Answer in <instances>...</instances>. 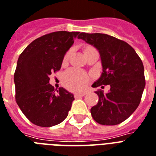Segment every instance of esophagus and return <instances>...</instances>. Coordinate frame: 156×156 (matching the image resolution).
I'll return each instance as SVG.
<instances>
[{
	"label": "esophagus",
	"mask_w": 156,
	"mask_h": 156,
	"mask_svg": "<svg viewBox=\"0 0 156 156\" xmlns=\"http://www.w3.org/2000/svg\"><path fill=\"white\" fill-rule=\"evenodd\" d=\"M85 95H86L85 92H82V93H75L74 94V97H75V98H78V97H84Z\"/></svg>",
	"instance_id": "obj_1"
}]
</instances>
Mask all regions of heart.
Wrapping results in <instances>:
<instances>
[{
	"mask_svg": "<svg viewBox=\"0 0 156 156\" xmlns=\"http://www.w3.org/2000/svg\"><path fill=\"white\" fill-rule=\"evenodd\" d=\"M88 48H91V47H88ZM69 54L70 51L65 54L64 57V62L67 61ZM62 80L64 85L68 89H69L71 91H79L85 89L87 85L88 84L89 76L82 70L75 69V68H71L66 70L65 73L63 74Z\"/></svg>",
	"mask_w": 156,
	"mask_h": 156,
	"instance_id": "1",
	"label": "heart"
}]
</instances>
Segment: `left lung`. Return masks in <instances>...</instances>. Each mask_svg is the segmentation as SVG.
<instances>
[{
  "label": "left lung",
  "mask_w": 156,
  "mask_h": 156,
  "mask_svg": "<svg viewBox=\"0 0 156 156\" xmlns=\"http://www.w3.org/2000/svg\"><path fill=\"white\" fill-rule=\"evenodd\" d=\"M78 38L94 46L100 52L103 72L92 87L110 86L105 94L101 89L96 91L99 101L91 109V116L101 125L122 123L141 102L146 85L141 58L129 44L112 36L79 33Z\"/></svg>",
  "instance_id": "8db88e82"
}]
</instances>
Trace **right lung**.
Returning <instances> with one entry per match:
<instances>
[{
	"label": "right lung",
	"instance_id": "1",
	"mask_svg": "<svg viewBox=\"0 0 156 156\" xmlns=\"http://www.w3.org/2000/svg\"><path fill=\"white\" fill-rule=\"evenodd\" d=\"M79 32L58 31L35 39L18 59L14 80L15 101L31 123L52 127L65 120L74 100L63 87L49 83L50 75L61 68L65 53Z\"/></svg>",
	"mask_w": 156,
	"mask_h": 156
}]
</instances>
